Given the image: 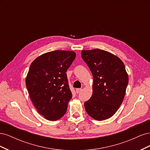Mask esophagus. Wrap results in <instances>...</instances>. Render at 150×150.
Returning <instances> with one entry per match:
<instances>
[{
	"label": "esophagus",
	"instance_id": "34e87169",
	"mask_svg": "<svg viewBox=\"0 0 150 150\" xmlns=\"http://www.w3.org/2000/svg\"><path fill=\"white\" fill-rule=\"evenodd\" d=\"M81 88H78V89H76V93L78 94V93H79L81 91Z\"/></svg>",
	"mask_w": 150,
	"mask_h": 150
}]
</instances>
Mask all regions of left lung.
<instances>
[{
	"label": "left lung",
	"mask_w": 150,
	"mask_h": 150,
	"mask_svg": "<svg viewBox=\"0 0 150 150\" xmlns=\"http://www.w3.org/2000/svg\"><path fill=\"white\" fill-rule=\"evenodd\" d=\"M93 76V94L84 103L88 114L97 121L110 118L123 101L128 75L120 59L99 49L81 51Z\"/></svg>",
	"instance_id": "1"
}]
</instances>
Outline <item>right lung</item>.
Segmentation results:
<instances>
[{
  "instance_id": "obj_1",
  "label": "right lung",
  "mask_w": 150,
  "mask_h": 150,
  "mask_svg": "<svg viewBox=\"0 0 150 150\" xmlns=\"http://www.w3.org/2000/svg\"><path fill=\"white\" fill-rule=\"evenodd\" d=\"M76 57L71 51L46 52L31 63L25 79L34 106L40 115L56 121L65 115L72 93L66 71Z\"/></svg>"
}]
</instances>
